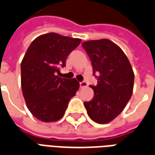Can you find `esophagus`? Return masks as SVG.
<instances>
[{"label": "esophagus", "instance_id": "1", "mask_svg": "<svg viewBox=\"0 0 155 155\" xmlns=\"http://www.w3.org/2000/svg\"><path fill=\"white\" fill-rule=\"evenodd\" d=\"M80 88H84V87H87L88 86V84L85 81H82V82L80 83Z\"/></svg>", "mask_w": 155, "mask_h": 155}]
</instances>
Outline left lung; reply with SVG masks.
Instances as JSON below:
<instances>
[{"instance_id": "obj_1", "label": "left lung", "mask_w": 155, "mask_h": 155, "mask_svg": "<svg viewBox=\"0 0 155 155\" xmlns=\"http://www.w3.org/2000/svg\"><path fill=\"white\" fill-rule=\"evenodd\" d=\"M82 46L90 58L93 75L99 74L93 99L84 101L88 116L94 122H111L132 97L134 73L128 58L116 44L107 39L88 41Z\"/></svg>"}]
</instances>
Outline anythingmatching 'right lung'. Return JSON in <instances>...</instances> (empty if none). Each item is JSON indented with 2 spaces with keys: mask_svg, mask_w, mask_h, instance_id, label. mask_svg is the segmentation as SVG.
<instances>
[{
  "mask_svg": "<svg viewBox=\"0 0 155 155\" xmlns=\"http://www.w3.org/2000/svg\"><path fill=\"white\" fill-rule=\"evenodd\" d=\"M81 42L78 38L50 32L41 35L28 47L21 62V87L28 110L42 122L58 121L80 88L74 79L59 77L67 56Z\"/></svg>",
  "mask_w": 155,
  "mask_h": 155,
  "instance_id": "right-lung-1",
  "label": "right lung"
}]
</instances>
